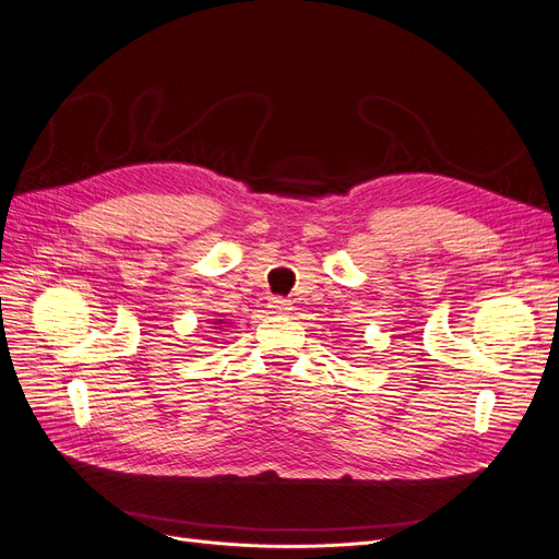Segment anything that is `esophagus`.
I'll return each mask as SVG.
<instances>
[{"mask_svg":"<svg viewBox=\"0 0 559 559\" xmlns=\"http://www.w3.org/2000/svg\"><path fill=\"white\" fill-rule=\"evenodd\" d=\"M269 308H272V313H290L293 311V304L287 301V299L274 297L272 301H269Z\"/></svg>","mask_w":559,"mask_h":559,"instance_id":"obj_1","label":"esophagus"}]
</instances>
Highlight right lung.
Returning a JSON list of instances; mask_svg holds the SVG:
<instances>
[{
	"label": "right lung",
	"instance_id": "right-lung-1",
	"mask_svg": "<svg viewBox=\"0 0 559 559\" xmlns=\"http://www.w3.org/2000/svg\"><path fill=\"white\" fill-rule=\"evenodd\" d=\"M212 324H214V329H216V326H225L223 320H216V322H212Z\"/></svg>",
	"mask_w": 559,
	"mask_h": 559
}]
</instances>
